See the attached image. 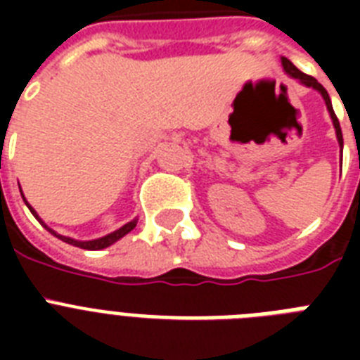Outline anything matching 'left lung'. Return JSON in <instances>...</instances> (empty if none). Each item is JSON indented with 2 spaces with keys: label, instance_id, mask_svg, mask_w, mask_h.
Returning a JSON list of instances; mask_svg holds the SVG:
<instances>
[{
  "label": "left lung",
  "instance_id": "left-lung-1",
  "mask_svg": "<svg viewBox=\"0 0 360 360\" xmlns=\"http://www.w3.org/2000/svg\"><path fill=\"white\" fill-rule=\"evenodd\" d=\"M280 61H282V67H284L285 75L290 76V78H293V80L301 82L302 86L307 87H312V89H316V91L323 97L325 101V106H327V110H329V115L330 120H333V124H335V130H336V140H338V146H340V162H342V149H344V138H342V129H340V123H338V120H336L335 115V110H333V104H330V98H329V93H327V89H325L321 84H319L316 78H312V76L304 75V72H301V70L297 69L295 65L291 63L290 59L288 58H280Z\"/></svg>",
  "mask_w": 360,
  "mask_h": 360
}]
</instances>
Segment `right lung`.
Listing matches in <instances>:
<instances>
[{
	"instance_id": "obj_1",
	"label": "right lung",
	"mask_w": 360,
	"mask_h": 360,
	"mask_svg": "<svg viewBox=\"0 0 360 360\" xmlns=\"http://www.w3.org/2000/svg\"><path fill=\"white\" fill-rule=\"evenodd\" d=\"M20 192H22V191H20ZM22 198H24V194H22ZM24 202H25V205L30 207L31 213H33V217H35V219L39 220V222H41V224L44 226V228H46V230L50 231V233H52V236H56V237H58V239L65 240V243H69V245H72V246H80V248H86V250H103V248H106V246H110V245H114L115 240H120L121 237L127 236L129 231L134 230L136 224H138V219H134V220H130V222H127V224H124V226H121L120 230H115V231H112V233H108V236L98 237V239H93V240H76V239H72V237L59 236L58 231H53L52 228H48V226L44 224V222H42L41 217L37 214L35 209L31 207L30 203H27V200H25V198H24Z\"/></svg>"
}]
</instances>
